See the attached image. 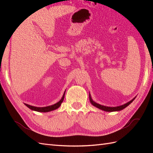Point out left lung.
Returning <instances> with one entry per match:
<instances>
[{
  "label": "left lung",
  "instance_id": "1",
  "mask_svg": "<svg viewBox=\"0 0 153 153\" xmlns=\"http://www.w3.org/2000/svg\"><path fill=\"white\" fill-rule=\"evenodd\" d=\"M135 98H134V99H132L131 101H129L128 102H127L126 104H124L122 106H116V107H108V106H102V105H100L99 104H97L95 102H94L93 100H92L91 97V95H89V99H90V102L92 104L93 106H96L97 108H98L100 110H102L104 111H106V112H114V111H119V110H121L123 108H125L126 107L128 106L129 105H130V104L134 101V100Z\"/></svg>",
  "mask_w": 153,
  "mask_h": 153
}]
</instances>
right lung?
Returning a JSON list of instances; mask_svg holds the SVG:
<instances>
[{"mask_svg":"<svg viewBox=\"0 0 153 153\" xmlns=\"http://www.w3.org/2000/svg\"><path fill=\"white\" fill-rule=\"evenodd\" d=\"M64 95H65V92L64 93L62 98L60 99V101L58 102L56 104H54V105H51V106H46V107H35V106H33L27 105V104H25V105L26 106H27L29 108H30L32 110H35V111L40 112H50V111H52V110H54L55 109L58 108V107H59L61 105L62 102V101L64 100Z\"/></svg>","mask_w":153,"mask_h":153,"instance_id":"right-lung-1","label":"right lung"}]
</instances>
